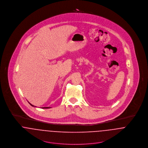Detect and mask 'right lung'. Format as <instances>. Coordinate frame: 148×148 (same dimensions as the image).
Instances as JSON below:
<instances>
[{
  "label": "right lung",
  "mask_w": 148,
  "mask_h": 148,
  "mask_svg": "<svg viewBox=\"0 0 148 148\" xmlns=\"http://www.w3.org/2000/svg\"><path fill=\"white\" fill-rule=\"evenodd\" d=\"M28 103H29V102H28ZM29 104L31 106H34L32 105V104H30L29 103ZM42 109H48V108H50V107H42Z\"/></svg>",
  "instance_id": "right-lung-1"
}]
</instances>
